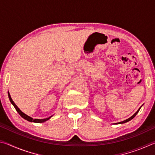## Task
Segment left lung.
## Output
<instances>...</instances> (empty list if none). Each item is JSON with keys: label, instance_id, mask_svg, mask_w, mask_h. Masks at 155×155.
I'll list each match as a JSON object with an SVG mask.
<instances>
[{"label": "left lung", "instance_id": "1", "mask_svg": "<svg viewBox=\"0 0 155 155\" xmlns=\"http://www.w3.org/2000/svg\"><path fill=\"white\" fill-rule=\"evenodd\" d=\"M142 106H143V105H141V107H142ZM141 107H140V109H139L137 110V111H136V112L135 113V114H133V115H132V116H131V117H129V118H128L127 120H124V121H122V122H120L115 123V124H124V123H126V122H128V121H130V120H132L133 118H134V117H135V115L137 114V113L139 112V111H140V109H141Z\"/></svg>", "mask_w": 155, "mask_h": 155}]
</instances>
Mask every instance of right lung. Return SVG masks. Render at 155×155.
Segmentation results:
<instances>
[{"label": "right lung", "mask_w": 155, "mask_h": 155, "mask_svg": "<svg viewBox=\"0 0 155 155\" xmlns=\"http://www.w3.org/2000/svg\"><path fill=\"white\" fill-rule=\"evenodd\" d=\"M8 96H9V99L10 102H11V103L13 104V106H14V107H15V110H16L17 112L18 113V114H20V116L22 117V118H24L25 120H27V121H28V122H35V123H42V122H44L47 121V120H49L50 118H51V117L52 116V115H51V116L47 117V118H44V119H33V117L28 116V115H27V114H25V113H23L19 108H18V106L16 105V104H15L14 102L13 101L12 98H11V96H10V94H9V91H8Z\"/></svg>", "instance_id": "add662e5"}]
</instances>
